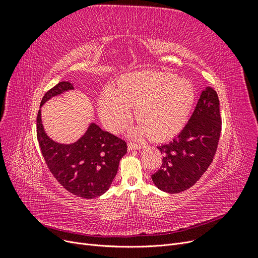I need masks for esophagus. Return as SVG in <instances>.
<instances>
[{
	"label": "esophagus",
	"instance_id": "obj_1",
	"mask_svg": "<svg viewBox=\"0 0 258 258\" xmlns=\"http://www.w3.org/2000/svg\"><path fill=\"white\" fill-rule=\"evenodd\" d=\"M128 147H129V150L135 151V150H140V148H143V147H145V146L142 145V144H138V143H135V142H130L129 145H128Z\"/></svg>",
	"mask_w": 258,
	"mask_h": 258
}]
</instances>
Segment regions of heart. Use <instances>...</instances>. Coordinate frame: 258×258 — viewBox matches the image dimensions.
Segmentation results:
<instances>
[{
    "mask_svg": "<svg viewBox=\"0 0 258 258\" xmlns=\"http://www.w3.org/2000/svg\"><path fill=\"white\" fill-rule=\"evenodd\" d=\"M196 100L190 82L175 74L141 71L122 75L116 88L107 87L99 100V113L105 127L119 131L136 106L139 137L163 141L176 136L188 120Z\"/></svg>",
    "mask_w": 258,
    "mask_h": 258,
    "instance_id": "1",
    "label": "heart"
}]
</instances>
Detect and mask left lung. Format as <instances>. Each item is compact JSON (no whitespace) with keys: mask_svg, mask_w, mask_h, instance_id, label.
Segmentation results:
<instances>
[{"mask_svg":"<svg viewBox=\"0 0 258 258\" xmlns=\"http://www.w3.org/2000/svg\"><path fill=\"white\" fill-rule=\"evenodd\" d=\"M221 130L220 100L213 88L207 87L178 136L157 146L163 157L160 169L152 175L154 184L169 194L188 189L213 161Z\"/></svg>","mask_w":258,"mask_h":258,"instance_id":"obj_1","label":"left lung"}]
</instances>
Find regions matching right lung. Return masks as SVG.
Listing matches in <instances>:
<instances>
[{"label": "right lung", "mask_w": 258, "mask_h": 258, "mask_svg": "<svg viewBox=\"0 0 258 258\" xmlns=\"http://www.w3.org/2000/svg\"><path fill=\"white\" fill-rule=\"evenodd\" d=\"M70 82H60L45 93L41 106L52 97L73 90ZM37 141L48 169L57 181L75 196L92 199L103 195L113 182L127 143L91 122L85 135L71 144L52 141L46 135L41 110L36 118Z\"/></svg>", "instance_id": "add662e5"}]
</instances>
